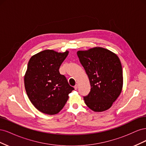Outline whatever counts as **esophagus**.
<instances>
[{"label": "esophagus", "instance_id": "obj_1", "mask_svg": "<svg viewBox=\"0 0 146 146\" xmlns=\"http://www.w3.org/2000/svg\"><path fill=\"white\" fill-rule=\"evenodd\" d=\"M74 88H75V90H77V88H78V85H76L74 86Z\"/></svg>", "mask_w": 146, "mask_h": 146}]
</instances>
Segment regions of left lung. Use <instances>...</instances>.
I'll use <instances>...</instances> for the list:
<instances>
[{"instance_id":"1","label":"left lung","mask_w":146,"mask_h":146,"mask_svg":"<svg viewBox=\"0 0 146 146\" xmlns=\"http://www.w3.org/2000/svg\"><path fill=\"white\" fill-rule=\"evenodd\" d=\"M77 55L89 78L91 90L83 99L92 111L109 109L120 95L123 73L118 56L102 47L77 52Z\"/></svg>"}]
</instances>
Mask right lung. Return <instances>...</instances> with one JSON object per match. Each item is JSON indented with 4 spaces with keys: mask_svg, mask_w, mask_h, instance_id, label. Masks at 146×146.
Here are the masks:
<instances>
[{
    "mask_svg": "<svg viewBox=\"0 0 146 146\" xmlns=\"http://www.w3.org/2000/svg\"><path fill=\"white\" fill-rule=\"evenodd\" d=\"M68 53L45 50L32 56L29 61L24 76L25 91L31 102L43 113H59L74 90L59 72Z\"/></svg>",
    "mask_w": 146,
    "mask_h": 146,
    "instance_id": "right-lung-1",
    "label": "right lung"
}]
</instances>
